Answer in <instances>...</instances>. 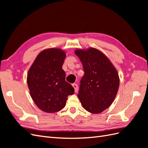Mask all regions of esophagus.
<instances>
[{
	"instance_id": "34e87169",
	"label": "esophagus",
	"mask_w": 148,
	"mask_h": 148,
	"mask_svg": "<svg viewBox=\"0 0 148 148\" xmlns=\"http://www.w3.org/2000/svg\"><path fill=\"white\" fill-rule=\"evenodd\" d=\"M73 87L74 88V91L76 92L77 91V84H75V83H74V84H73Z\"/></svg>"
}]
</instances>
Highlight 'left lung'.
Wrapping results in <instances>:
<instances>
[{
	"instance_id": "obj_1",
	"label": "left lung",
	"mask_w": 148,
	"mask_h": 148,
	"mask_svg": "<svg viewBox=\"0 0 148 148\" xmlns=\"http://www.w3.org/2000/svg\"><path fill=\"white\" fill-rule=\"evenodd\" d=\"M84 74L81 80L77 97L83 108L91 113H99L114 101L119 90L117 70L105 55L95 48L77 49Z\"/></svg>"
}]
</instances>
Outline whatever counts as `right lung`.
I'll list each match as a JSON object with an SVG mask.
<instances>
[{
  "label": "right lung",
  "instance_id": "add662e5",
  "mask_svg": "<svg viewBox=\"0 0 148 148\" xmlns=\"http://www.w3.org/2000/svg\"><path fill=\"white\" fill-rule=\"evenodd\" d=\"M66 57V51L60 49L43 50L27 72L31 97L45 112L61 110L66 105L68 96L74 93L73 87L66 81V73L62 69Z\"/></svg>",
  "mask_w": 148,
  "mask_h": 148
}]
</instances>
